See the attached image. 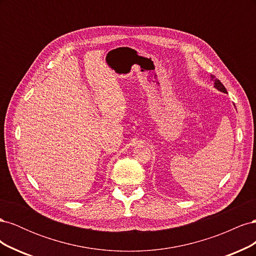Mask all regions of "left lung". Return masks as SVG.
Listing matches in <instances>:
<instances>
[{"instance_id": "1", "label": "left lung", "mask_w": 256, "mask_h": 256, "mask_svg": "<svg viewBox=\"0 0 256 256\" xmlns=\"http://www.w3.org/2000/svg\"><path fill=\"white\" fill-rule=\"evenodd\" d=\"M212 80L214 81V88L218 90H220V92H228V90H226V88H224V85L218 80V79H216L214 78V76H212Z\"/></svg>"}]
</instances>
